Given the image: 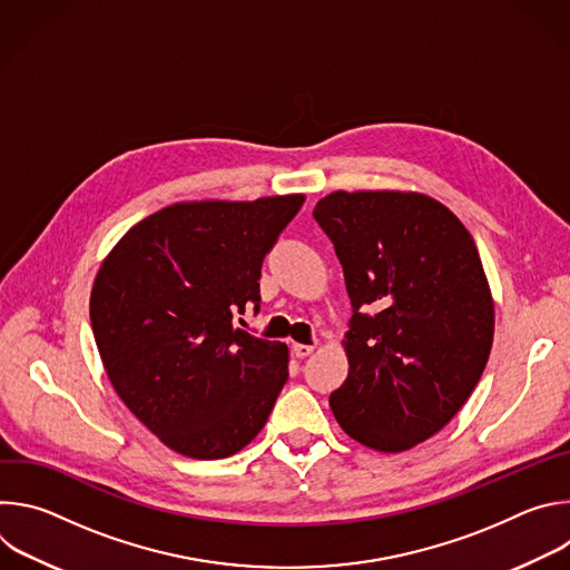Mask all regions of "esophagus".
<instances>
[{
	"mask_svg": "<svg viewBox=\"0 0 570 570\" xmlns=\"http://www.w3.org/2000/svg\"><path fill=\"white\" fill-rule=\"evenodd\" d=\"M313 350H315L313 345H299V343H297V345H293V354H295L297 358H306V356H311V354H313Z\"/></svg>",
	"mask_w": 570,
	"mask_h": 570,
	"instance_id": "1",
	"label": "esophagus"
}]
</instances>
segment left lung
<instances>
[{"label": "left lung", "instance_id": "obj_1", "mask_svg": "<svg viewBox=\"0 0 570 570\" xmlns=\"http://www.w3.org/2000/svg\"><path fill=\"white\" fill-rule=\"evenodd\" d=\"M313 218L352 299L350 374L332 411L374 451L413 449L455 417L490 358L494 302L475 243L422 194L336 191Z\"/></svg>", "mask_w": 570, "mask_h": 570}]
</instances>
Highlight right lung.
<instances>
[{
	"instance_id": "obj_1",
	"label": "right lung",
	"mask_w": 570,
	"mask_h": 570,
	"mask_svg": "<svg viewBox=\"0 0 570 570\" xmlns=\"http://www.w3.org/2000/svg\"><path fill=\"white\" fill-rule=\"evenodd\" d=\"M302 203H178L128 229L99 268L90 320L108 379L180 455L250 444L288 379L286 345L238 324L259 311L264 259Z\"/></svg>"
}]
</instances>
